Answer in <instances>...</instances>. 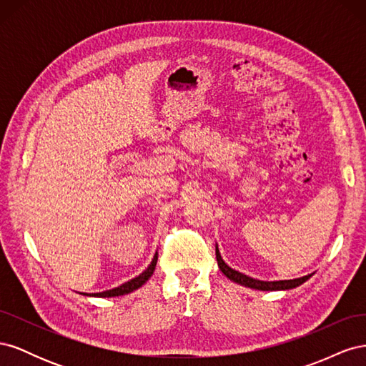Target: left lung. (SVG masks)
Masks as SVG:
<instances>
[{
  "instance_id": "8db88e82",
  "label": "left lung",
  "mask_w": 366,
  "mask_h": 366,
  "mask_svg": "<svg viewBox=\"0 0 366 366\" xmlns=\"http://www.w3.org/2000/svg\"><path fill=\"white\" fill-rule=\"evenodd\" d=\"M217 253V261H218V267L219 270L223 272L229 280L235 281L241 285H246V287H250V289H258V290H289V289H295V287L304 284L310 276H302V278H297V280H290V281H273V282H267V281H259V280H253L250 278V276H246L242 274L234 269H230L229 265L223 261V258H221V254L218 252V247L215 250Z\"/></svg>"
}]
</instances>
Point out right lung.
I'll return each instance as SVG.
<instances>
[{
    "mask_svg": "<svg viewBox=\"0 0 366 366\" xmlns=\"http://www.w3.org/2000/svg\"><path fill=\"white\" fill-rule=\"evenodd\" d=\"M156 264H157V253H156V257H154L152 262L149 264V267H148L145 272H143L140 276H137V278L131 280V281H128V282H125V284H122L120 287H116V289H113V290L102 292V293H94L93 296H99V297H112V296H120V295H127V293H131V292L137 290L139 287H142L143 284H145V282L151 278V274L154 273V269H156Z\"/></svg>",
    "mask_w": 366,
    "mask_h": 366,
    "instance_id": "right-lung-1",
    "label": "right lung"
}]
</instances>
